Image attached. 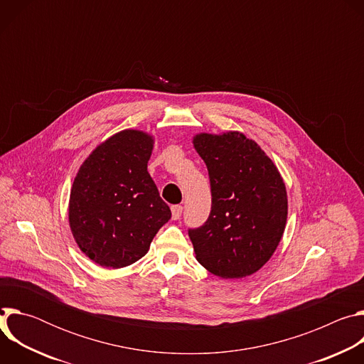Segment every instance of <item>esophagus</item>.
<instances>
[{"mask_svg": "<svg viewBox=\"0 0 364 364\" xmlns=\"http://www.w3.org/2000/svg\"><path fill=\"white\" fill-rule=\"evenodd\" d=\"M181 213H183V207L181 205H173L171 207V215H173V219L174 220H178L181 218Z\"/></svg>", "mask_w": 364, "mask_h": 364, "instance_id": "obj_1", "label": "esophagus"}]
</instances>
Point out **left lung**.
I'll return each instance as SVG.
<instances>
[{"mask_svg": "<svg viewBox=\"0 0 364 364\" xmlns=\"http://www.w3.org/2000/svg\"><path fill=\"white\" fill-rule=\"evenodd\" d=\"M193 145L212 187L207 222L188 230L196 259L223 279L246 278L277 250L288 218L284 178L267 152L239 131L198 132Z\"/></svg>", "mask_w": 364, "mask_h": 364, "instance_id": "1", "label": "left lung"}]
</instances>
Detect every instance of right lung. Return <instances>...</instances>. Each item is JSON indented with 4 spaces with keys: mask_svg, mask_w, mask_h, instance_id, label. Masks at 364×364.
I'll return each mask as SVG.
<instances>
[{
    "mask_svg": "<svg viewBox=\"0 0 364 364\" xmlns=\"http://www.w3.org/2000/svg\"><path fill=\"white\" fill-rule=\"evenodd\" d=\"M154 141L145 131H119L100 142L76 173L68 210L70 232L102 268L136 262L171 219L146 170Z\"/></svg>",
    "mask_w": 364,
    "mask_h": 364,
    "instance_id": "add662e5",
    "label": "right lung"
}]
</instances>
